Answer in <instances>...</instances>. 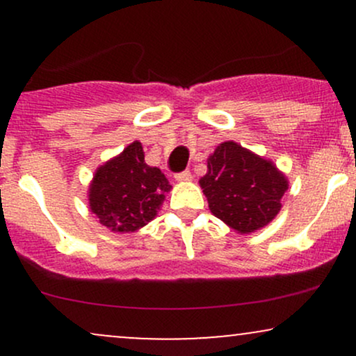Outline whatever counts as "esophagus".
Wrapping results in <instances>:
<instances>
[{"mask_svg": "<svg viewBox=\"0 0 356 356\" xmlns=\"http://www.w3.org/2000/svg\"><path fill=\"white\" fill-rule=\"evenodd\" d=\"M175 181H179V182H191L192 181V174L189 172V170H184V172L175 174Z\"/></svg>", "mask_w": 356, "mask_h": 356, "instance_id": "1", "label": "esophagus"}]
</instances>
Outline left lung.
Masks as SVG:
<instances>
[{"label": "left lung", "mask_w": 356, "mask_h": 356, "mask_svg": "<svg viewBox=\"0 0 356 356\" xmlns=\"http://www.w3.org/2000/svg\"><path fill=\"white\" fill-rule=\"evenodd\" d=\"M199 184L212 214L241 234L268 226L288 191V179L271 161L232 140L209 155L207 174Z\"/></svg>", "instance_id": "obj_1"}]
</instances>
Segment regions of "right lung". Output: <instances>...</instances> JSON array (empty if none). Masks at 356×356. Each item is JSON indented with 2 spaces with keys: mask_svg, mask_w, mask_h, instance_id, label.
<instances>
[{
  "mask_svg": "<svg viewBox=\"0 0 356 356\" xmlns=\"http://www.w3.org/2000/svg\"><path fill=\"white\" fill-rule=\"evenodd\" d=\"M138 140L97 169L88 187L90 209L113 232H136L150 222L172 189L157 167L144 161Z\"/></svg>",
  "mask_w": 356,
  "mask_h": 356,
  "instance_id": "right-lung-1",
  "label": "right lung"
}]
</instances>
